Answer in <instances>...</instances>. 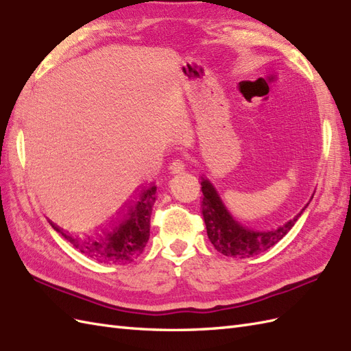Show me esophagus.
<instances>
[{
	"mask_svg": "<svg viewBox=\"0 0 351 351\" xmlns=\"http://www.w3.org/2000/svg\"><path fill=\"white\" fill-rule=\"evenodd\" d=\"M184 167H186V165H184V160H182V159H174V160L169 164L168 169H169L171 174H180V173H183V171H184Z\"/></svg>",
	"mask_w": 351,
	"mask_h": 351,
	"instance_id": "34e87169",
	"label": "esophagus"
}]
</instances>
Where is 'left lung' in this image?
<instances>
[{"instance_id":"obj_1","label":"left lung","mask_w":351,"mask_h":351,"mask_svg":"<svg viewBox=\"0 0 351 351\" xmlns=\"http://www.w3.org/2000/svg\"><path fill=\"white\" fill-rule=\"evenodd\" d=\"M202 191V216L205 226H207V235L211 244L216 247V250L229 258H252L265 250L271 249L283 238L292 226L301 213L292 220H289L283 226L271 230H258L249 229L238 223L234 217L229 215V211L221 202L213 184L202 178L201 180Z\"/></svg>"}]
</instances>
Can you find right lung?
I'll list each match as a JSON object with an SVG mask.
<instances>
[{
  "mask_svg": "<svg viewBox=\"0 0 351 351\" xmlns=\"http://www.w3.org/2000/svg\"><path fill=\"white\" fill-rule=\"evenodd\" d=\"M156 201V186L141 184L128 199L110 223L86 237H73L64 229L49 223L75 250L101 263L125 265L140 256L149 241L152 207Z\"/></svg>",
  "mask_w": 351,
  "mask_h": 351,
  "instance_id": "add662e5",
  "label": "right lung"
}]
</instances>
